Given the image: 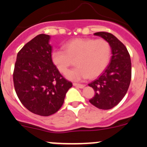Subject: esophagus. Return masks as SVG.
Wrapping results in <instances>:
<instances>
[{
    "mask_svg": "<svg viewBox=\"0 0 147 147\" xmlns=\"http://www.w3.org/2000/svg\"><path fill=\"white\" fill-rule=\"evenodd\" d=\"M73 85L77 87H79V88H83V87H84V84H78V83H73Z\"/></svg>",
    "mask_w": 147,
    "mask_h": 147,
    "instance_id": "esophagus-1",
    "label": "esophagus"
}]
</instances>
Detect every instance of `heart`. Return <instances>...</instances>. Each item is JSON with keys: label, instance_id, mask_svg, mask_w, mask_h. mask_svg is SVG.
I'll return each instance as SVG.
<instances>
[{"label": "heart", "instance_id": "b5f03b06", "mask_svg": "<svg viewBox=\"0 0 147 147\" xmlns=\"http://www.w3.org/2000/svg\"><path fill=\"white\" fill-rule=\"evenodd\" d=\"M63 47L64 50L56 49L52 52V61L60 73L66 74L75 60L78 66L67 75L72 80L97 78L110 60L111 46L103 38H75L66 42Z\"/></svg>", "mask_w": 147, "mask_h": 147}]
</instances>
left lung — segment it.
I'll list each match as a JSON object with an SVG mask.
<instances>
[{
    "label": "left lung",
    "instance_id": "obj_1",
    "mask_svg": "<svg viewBox=\"0 0 147 147\" xmlns=\"http://www.w3.org/2000/svg\"><path fill=\"white\" fill-rule=\"evenodd\" d=\"M94 35L108 41L112 55L103 73L89 84L95 92L89 101L99 109H109L119 103L128 90L131 78V59L127 47L115 35L107 32Z\"/></svg>",
    "mask_w": 147,
    "mask_h": 147
}]
</instances>
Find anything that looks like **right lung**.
Instances as JSON below:
<instances>
[{
    "mask_svg": "<svg viewBox=\"0 0 147 147\" xmlns=\"http://www.w3.org/2000/svg\"><path fill=\"white\" fill-rule=\"evenodd\" d=\"M50 35L40 34L22 47L17 55L13 84L18 97L30 112L47 117L63 106L72 86L53 64Z\"/></svg>",
    "mask_w": 147,
    "mask_h": 147,
    "instance_id": "1",
    "label": "right lung"
}]
</instances>
